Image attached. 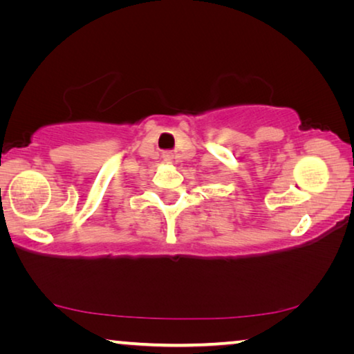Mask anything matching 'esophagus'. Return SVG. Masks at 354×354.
Wrapping results in <instances>:
<instances>
[{
    "instance_id": "obj_1",
    "label": "esophagus",
    "mask_w": 354,
    "mask_h": 354,
    "mask_svg": "<svg viewBox=\"0 0 354 354\" xmlns=\"http://www.w3.org/2000/svg\"><path fill=\"white\" fill-rule=\"evenodd\" d=\"M162 158H164L165 162H173V159H175V156H173L171 151H165V153L162 154Z\"/></svg>"
}]
</instances>
